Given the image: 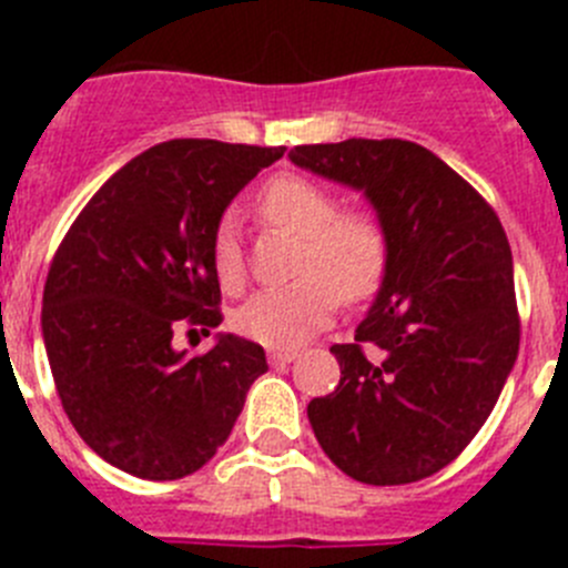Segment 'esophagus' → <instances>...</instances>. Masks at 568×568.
<instances>
[{
  "label": "esophagus",
  "mask_w": 568,
  "mask_h": 568,
  "mask_svg": "<svg viewBox=\"0 0 568 568\" xmlns=\"http://www.w3.org/2000/svg\"><path fill=\"white\" fill-rule=\"evenodd\" d=\"M270 364H293L298 358V349H270Z\"/></svg>",
  "instance_id": "1"
}]
</instances>
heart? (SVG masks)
<instances>
[{
	"instance_id": "obj_1",
	"label": "heart",
	"mask_w": 568,
	"mask_h": 568,
	"mask_svg": "<svg viewBox=\"0 0 568 568\" xmlns=\"http://www.w3.org/2000/svg\"><path fill=\"white\" fill-rule=\"evenodd\" d=\"M264 222L304 239L293 284L250 298L235 313L244 338L273 349L298 346L327 327L338 298L361 304L373 298L389 267V233L373 210H341V199L324 184L301 175H278L258 195ZM213 270L227 293L247 281L244 250L230 219L213 235Z\"/></svg>"
}]
</instances>
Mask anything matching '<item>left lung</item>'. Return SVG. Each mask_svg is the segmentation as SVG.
Segmentation results:
<instances>
[{
    "label": "left lung",
    "instance_id": "8db88e82",
    "mask_svg": "<svg viewBox=\"0 0 568 568\" xmlns=\"http://www.w3.org/2000/svg\"><path fill=\"white\" fill-rule=\"evenodd\" d=\"M290 159L361 190L389 233L378 298L353 344L329 346L338 386L307 406L315 438L361 484L429 478L478 435L518 358L515 273L498 213L404 139L301 144Z\"/></svg>",
    "mask_w": 568,
    "mask_h": 568
}]
</instances>
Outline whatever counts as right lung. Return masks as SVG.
Masks as SVG:
<instances>
[{
    "label": "right lung",
    "instance_id": "1",
    "mask_svg": "<svg viewBox=\"0 0 568 568\" xmlns=\"http://www.w3.org/2000/svg\"><path fill=\"white\" fill-rule=\"evenodd\" d=\"M284 148L173 139L135 155L84 204L50 261L42 335L70 424L115 469L179 480L230 438L267 358L219 335L173 349L179 327L222 324L213 235L239 190Z\"/></svg>",
    "mask_w": 568,
    "mask_h": 568
}]
</instances>
